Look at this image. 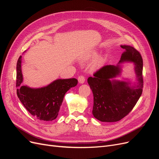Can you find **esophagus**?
Instances as JSON below:
<instances>
[{
  "label": "esophagus",
  "mask_w": 159,
  "mask_h": 159,
  "mask_svg": "<svg viewBox=\"0 0 159 159\" xmlns=\"http://www.w3.org/2000/svg\"><path fill=\"white\" fill-rule=\"evenodd\" d=\"M78 81L80 84H84L85 82V77L84 75H80L78 77Z\"/></svg>",
  "instance_id": "1"
}]
</instances>
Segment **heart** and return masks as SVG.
<instances>
[{
	"label": "heart",
	"instance_id": "b5f03b06",
	"mask_svg": "<svg viewBox=\"0 0 159 159\" xmlns=\"http://www.w3.org/2000/svg\"><path fill=\"white\" fill-rule=\"evenodd\" d=\"M102 62H103V59L102 57H99V58H98L97 60H95L94 61L92 66H91V68L94 69L96 68H98V67H99L101 65H102Z\"/></svg>",
	"mask_w": 159,
	"mask_h": 159
}]
</instances>
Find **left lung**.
Segmentation results:
<instances>
[{
	"mask_svg": "<svg viewBox=\"0 0 159 159\" xmlns=\"http://www.w3.org/2000/svg\"><path fill=\"white\" fill-rule=\"evenodd\" d=\"M125 50L119 63L133 61L137 85L129 87L125 81L112 80L121 73L119 65L104 66L89 77L88 82L93 95V116L102 122H116L131 111L143 88V59L140 53L133 47L121 46Z\"/></svg>",
	"mask_w": 159,
	"mask_h": 159,
	"instance_id": "obj_1",
	"label": "left lung"
}]
</instances>
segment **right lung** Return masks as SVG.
<instances>
[{"instance_id": "1", "label": "right lung", "mask_w": 159, "mask_h": 159, "mask_svg": "<svg viewBox=\"0 0 159 159\" xmlns=\"http://www.w3.org/2000/svg\"><path fill=\"white\" fill-rule=\"evenodd\" d=\"M21 57L16 64V93L22 105L32 116L40 121H52L58 115L64 95L78 84L75 78L57 80L46 87L32 89L22 85Z\"/></svg>"}]
</instances>
